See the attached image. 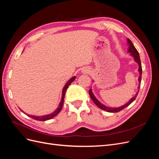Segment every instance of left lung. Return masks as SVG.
<instances>
[{
  "label": "left lung",
  "mask_w": 159,
  "mask_h": 159,
  "mask_svg": "<svg viewBox=\"0 0 159 159\" xmlns=\"http://www.w3.org/2000/svg\"><path fill=\"white\" fill-rule=\"evenodd\" d=\"M127 41H128L129 45L128 52H129V53H131V54L134 57V61L137 62L138 64H139V73H140V76H139V82H141V75H142V66H141V63L140 56H139V52H138V51L137 50V49L135 48V47H134V45L133 44L132 42H131V40H130L129 39H127ZM139 88H140V85H139ZM138 93H139V91L136 93V95L134 96V98H131V99H130L129 102L127 103H126L125 105H123V106L120 107H118V108H113H113H111V107H106V106H105V105H103V104L99 102V101L95 98V96L93 95V93H92V91H91V89H90L89 91V95H90V97H91V99H92L93 102L95 103V104L96 105H97V106H98V107H99L100 109H103V110H104V111H106L110 112V113H116V112H119V111H121V110H123V109L127 107V106H129V105L130 104H131L134 99H136L137 96V95H138Z\"/></svg>",
  "instance_id": "1"
}]
</instances>
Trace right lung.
Here are the masks:
<instances>
[{
    "label": "right lung",
    "instance_id": "add662e5",
    "mask_svg": "<svg viewBox=\"0 0 159 159\" xmlns=\"http://www.w3.org/2000/svg\"><path fill=\"white\" fill-rule=\"evenodd\" d=\"M75 79V77H73V78H71L68 82H67V84L65 85L64 88L63 89V91H62V98H61V102L59 105L58 107L57 108V109L54 112H53L52 113L50 114V115H44V116H35V115H27L29 116L30 117L35 119V120H37V121H47V120H49V119H52L53 117H54L55 116H56V115L60 113V111L61 110V108L62 107H63V105H64V97H65V94H66V91L67 90V89H68V86L73 82V81H74V80ZM22 111V110H21ZM23 112V111H22Z\"/></svg>",
    "mask_w": 159,
    "mask_h": 159
}]
</instances>
